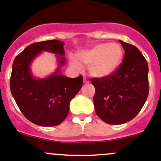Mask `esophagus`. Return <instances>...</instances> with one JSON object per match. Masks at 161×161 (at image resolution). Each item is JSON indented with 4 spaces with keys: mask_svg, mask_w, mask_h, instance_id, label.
Segmentation results:
<instances>
[{
    "mask_svg": "<svg viewBox=\"0 0 161 161\" xmlns=\"http://www.w3.org/2000/svg\"><path fill=\"white\" fill-rule=\"evenodd\" d=\"M83 82H84V83H89V81L87 80L86 78V77L83 78Z\"/></svg>",
    "mask_w": 161,
    "mask_h": 161,
    "instance_id": "1",
    "label": "esophagus"
}]
</instances>
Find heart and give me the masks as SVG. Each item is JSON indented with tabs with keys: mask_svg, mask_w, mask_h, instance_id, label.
<instances>
[{
	"mask_svg": "<svg viewBox=\"0 0 161 161\" xmlns=\"http://www.w3.org/2000/svg\"><path fill=\"white\" fill-rule=\"evenodd\" d=\"M122 57L123 50L119 43H102L80 52L77 58L82 64L88 66L90 75L95 78H105L119 67ZM70 64L75 70L82 69V65L75 58H71Z\"/></svg>",
	"mask_w": 161,
	"mask_h": 161,
	"instance_id": "obj_1",
	"label": "heart"
}]
</instances>
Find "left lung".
<instances>
[{
  "instance_id": "8db88e82",
  "label": "left lung",
  "mask_w": 161,
  "mask_h": 161,
  "mask_svg": "<svg viewBox=\"0 0 161 161\" xmlns=\"http://www.w3.org/2000/svg\"><path fill=\"white\" fill-rule=\"evenodd\" d=\"M119 41L125 50L123 62L109 76L90 79L96 90V113L111 125L123 124L133 119L149 94L147 60L136 47Z\"/></svg>"
}]
</instances>
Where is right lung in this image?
Returning <instances> with one entry per match:
<instances>
[{"instance_id":"obj_1","label":"right lung","mask_w":161,"mask_h":161,"mask_svg":"<svg viewBox=\"0 0 161 161\" xmlns=\"http://www.w3.org/2000/svg\"><path fill=\"white\" fill-rule=\"evenodd\" d=\"M64 43L57 40L29 45L14 58L10 79L11 94L24 116L40 126H56L68 116L70 101L82 86V76L69 78L61 74L60 67L47 78L36 80L30 64L42 51L55 54L60 67L65 63Z\"/></svg>"}]
</instances>
